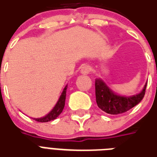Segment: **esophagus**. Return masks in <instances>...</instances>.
Masks as SVG:
<instances>
[{
  "instance_id": "obj_1",
  "label": "esophagus",
  "mask_w": 157,
  "mask_h": 157,
  "mask_svg": "<svg viewBox=\"0 0 157 157\" xmlns=\"http://www.w3.org/2000/svg\"><path fill=\"white\" fill-rule=\"evenodd\" d=\"M91 70H92V69L90 66L84 65V66H83V68H82V69H81V72H82L83 74H89L90 72H91Z\"/></svg>"
}]
</instances>
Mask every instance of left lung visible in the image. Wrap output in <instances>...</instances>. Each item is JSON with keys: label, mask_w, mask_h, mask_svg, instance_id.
<instances>
[{"label": "left lung", "mask_w": 157, "mask_h": 157, "mask_svg": "<svg viewBox=\"0 0 157 157\" xmlns=\"http://www.w3.org/2000/svg\"><path fill=\"white\" fill-rule=\"evenodd\" d=\"M147 83L140 94L132 97L118 96L111 91L101 79H95L96 102L100 109L113 115L122 114L137 105L144 98Z\"/></svg>", "instance_id": "8db88e82"}]
</instances>
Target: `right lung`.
I'll use <instances>...</instances> for the list:
<instances>
[{
    "instance_id": "right-lung-1",
    "label": "right lung",
    "mask_w": 157,
    "mask_h": 157,
    "mask_svg": "<svg viewBox=\"0 0 157 157\" xmlns=\"http://www.w3.org/2000/svg\"><path fill=\"white\" fill-rule=\"evenodd\" d=\"M66 90H67V86L63 89V93H62L60 98H59V100L58 101L57 104L55 105V108H53V110L48 115L44 117H41V118H35L36 122H49V121H52V120H55L62 113V111H63V108H64V104H65Z\"/></svg>"
}]
</instances>
